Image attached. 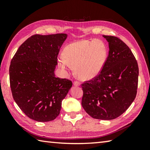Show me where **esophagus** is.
I'll return each mask as SVG.
<instances>
[{
	"label": "esophagus",
	"mask_w": 150,
	"mask_h": 150,
	"mask_svg": "<svg viewBox=\"0 0 150 150\" xmlns=\"http://www.w3.org/2000/svg\"><path fill=\"white\" fill-rule=\"evenodd\" d=\"M73 85L75 86H79L81 85V83L79 81H75L74 82H73Z\"/></svg>",
	"instance_id": "obj_1"
}]
</instances>
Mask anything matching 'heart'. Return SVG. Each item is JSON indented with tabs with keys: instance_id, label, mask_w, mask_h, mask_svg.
I'll use <instances>...</instances> for the list:
<instances>
[{
	"instance_id": "heart-1",
	"label": "heart",
	"mask_w": 150,
	"mask_h": 150,
	"mask_svg": "<svg viewBox=\"0 0 150 150\" xmlns=\"http://www.w3.org/2000/svg\"><path fill=\"white\" fill-rule=\"evenodd\" d=\"M106 47L100 40H81L67 45L63 56L58 58V65L67 69L74 67L75 75L83 80L91 79L102 69L106 57Z\"/></svg>"
}]
</instances>
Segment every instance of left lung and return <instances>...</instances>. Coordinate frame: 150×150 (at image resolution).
<instances>
[{"instance_id": "obj_1", "label": "left lung", "mask_w": 150, "mask_h": 150, "mask_svg": "<svg viewBox=\"0 0 150 150\" xmlns=\"http://www.w3.org/2000/svg\"><path fill=\"white\" fill-rule=\"evenodd\" d=\"M103 37L108 42V55L99 73L81 84V105L93 118L113 120L135 99L139 69L134 54L122 40L113 35Z\"/></svg>"}]
</instances>
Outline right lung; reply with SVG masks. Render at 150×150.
<instances>
[{"label":"right lung","instance_id":"1","mask_svg":"<svg viewBox=\"0 0 150 150\" xmlns=\"http://www.w3.org/2000/svg\"><path fill=\"white\" fill-rule=\"evenodd\" d=\"M65 34H35L18 49L9 68L10 85L17 105L28 117L38 122L54 120L71 81L54 74Z\"/></svg>","mask_w":150,"mask_h":150}]
</instances>
